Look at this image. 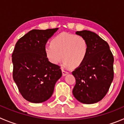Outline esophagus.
Instances as JSON below:
<instances>
[{
	"label": "esophagus",
	"mask_w": 124,
	"mask_h": 124,
	"mask_svg": "<svg viewBox=\"0 0 124 124\" xmlns=\"http://www.w3.org/2000/svg\"><path fill=\"white\" fill-rule=\"evenodd\" d=\"M62 73H63V75H67V74H68V71H66V70H64V69H63V68H62Z\"/></svg>",
	"instance_id": "1"
}]
</instances>
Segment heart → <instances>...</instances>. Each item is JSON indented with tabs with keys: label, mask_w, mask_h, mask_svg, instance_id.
Returning a JSON list of instances; mask_svg holds the SVG:
<instances>
[{
	"label": "heart",
	"mask_w": 124,
	"mask_h": 124,
	"mask_svg": "<svg viewBox=\"0 0 124 124\" xmlns=\"http://www.w3.org/2000/svg\"><path fill=\"white\" fill-rule=\"evenodd\" d=\"M44 52L53 64H58L63 58L65 67L77 68L86 58L88 44L83 36L63 32L53 38L51 44H47Z\"/></svg>",
	"instance_id": "b5f03b06"
}]
</instances>
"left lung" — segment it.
<instances>
[{"instance_id": "1", "label": "left lung", "mask_w": 124, "mask_h": 124, "mask_svg": "<svg viewBox=\"0 0 124 124\" xmlns=\"http://www.w3.org/2000/svg\"><path fill=\"white\" fill-rule=\"evenodd\" d=\"M88 44V52L83 64L72 72L75 78L72 93L86 104L99 102L108 93L114 78V57L107 42L88 30L76 31Z\"/></svg>"}]
</instances>
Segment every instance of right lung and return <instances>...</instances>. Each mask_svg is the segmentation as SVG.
Returning <instances> with one entry per match:
<instances>
[{"label": "right lung", "mask_w": 124, "mask_h": 124, "mask_svg": "<svg viewBox=\"0 0 124 124\" xmlns=\"http://www.w3.org/2000/svg\"><path fill=\"white\" fill-rule=\"evenodd\" d=\"M58 29L30 30L15 45L13 77L22 96L29 102L41 103L49 99L62 75L60 66L50 63L44 52L47 41Z\"/></svg>", "instance_id": "1"}]
</instances>
